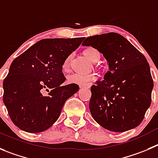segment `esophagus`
Wrapping results in <instances>:
<instances>
[{
    "mask_svg": "<svg viewBox=\"0 0 158 158\" xmlns=\"http://www.w3.org/2000/svg\"><path fill=\"white\" fill-rule=\"evenodd\" d=\"M91 84H89V85H79V87H80V88H91Z\"/></svg>",
    "mask_w": 158,
    "mask_h": 158,
    "instance_id": "34e87169",
    "label": "esophagus"
}]
</instances>
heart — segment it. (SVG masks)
Wrapping results in <instances>:
<instances>
[{
    "instance_id": "b5f03b06",
    "label": "heart",
    "mask_w": 158,
    "mask_h": 158,
    "mask_svg": "<svg viewBox=\"0 0 158 158\" xmlns=\"http://www.w3.org/2000/svg\"><path fill=\"white\" fill-rule=\"evenodd\" d=\"M85 54L87 57L91 60L92 62H97L100 59V52H98L97 49L94 47H88L85 50ZM72 58H73V54H70L66 57L63 63V70H68L70 67V63H71ZM97 79V75L94 73H90V74H82V73H73L72 74L69 75L67 77V81L70 84H75V85H86L88 82L91 81H94Z\"/></svg>"
}]
</instances>
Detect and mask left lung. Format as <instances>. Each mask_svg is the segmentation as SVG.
Returning <instances> with one entry per match:
<instances>
[{
  "label": "left lung",
  "mask_w": 158,
  "mask_h": 158,
  "mask_svg": "<svg viewBox=\"0 0 158 158\" xmlns=\"http://www.w3.org/2000/svg\"><path fill=\"white\" fill-rule=\"evenodd\" d=\"M83 45L102 53L109 70L91 88L89 109L99 125L112 132L139 126L151 104L154 81L146 57L115 32L86 38Z\"/></svg>",
  "instance_id": "8db88e82"
}]
</instances>
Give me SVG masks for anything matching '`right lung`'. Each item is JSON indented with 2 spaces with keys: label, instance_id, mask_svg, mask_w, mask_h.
Returning a JSON list of instances; mask_svg holds the SVG:
<instances>
[{
  "label": "right lung",
  "instance_id": "1",
  "mask_svg": "<svg viewBox=\"0 0 158 158\" xmlns=\"http://www.w3.org/2000/svg\"><path fill=\"white\" fill-rule=\"evenodd\" d=\"M84 40L44 39L13 60L3 82V101L16 127L40 133L58 119L66 101L79 89L75 84L62 85L63 63ZM45 89L47 96L41 93Z\"/></svg>",
  "mask_w": 158,
  "mask_h": 158
}]
</instances>
